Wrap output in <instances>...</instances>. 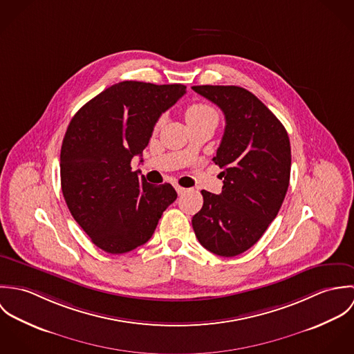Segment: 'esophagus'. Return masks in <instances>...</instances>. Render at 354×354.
<instances>
[{"mask_svg": "<svg viewBox=\"0 0 354 354\" xmlns=\"http://www.w3.org/2000/svg\"><path fill=\"white\" fill-rule=\"evenodd\" d=\"M174 188H176V191H177V194H178V195H183V194L185 192V188L180 187L178 184H174Z\"/></svg>", "mask_w": 354, "mask_h": 354, "instance_id": "34e87169", "label": "esophagus"}]
</instances>
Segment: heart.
<instances>
[{"mask_svg": "<svg viewBox=\"0 0 354 354\" xmlns=\"http://www.w3.org/2000/svg\"><path fill=\"white\" fill-rule=\"evenodd\" d=\"M211 114H216L215 110H214L211 106H208V104H205V103H195V104H191V106L187 109V111H185V118H187L188 122H192V121L201 120V118H204V117L211 115ZM162 121H163L162 118L158 120L156 128L162 124Z\"/></svg>", "mask_w": 354, "mask_h": 354, "instance_id": "heart-1", "label": "heart"}]
</instances>
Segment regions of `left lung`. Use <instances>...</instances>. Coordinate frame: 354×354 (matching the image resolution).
I'll list each match as a JSON object with an SVG mask.
<instances>
[{
    "label": "left lung",
    "instance_id": "8db88e82",
    "mask_svg": "<svg viewBox=\"0 0 354 354\" xmlns=\"http://www.w3.org/2000/svg\"><path fill=\"white\" fill-rule=\"evenodd\" d=\"M215 103L226 127L214 156L223 178L222 192L202 191V209L194 215L195 234L205 250L223 257L254 245L278 215L290 180L288 132L252 93L237 86H194Z\"/></svg>",
    "mask_w": 354,
    "mask_h": 354
}]
</instances>
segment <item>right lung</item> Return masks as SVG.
Listing matches in <instances>:
<instances>
[{"label": "right lung", "mask_w": 354, "mask_h": 354, "mask_svg": "<svg viewBox=\"0 0 354 354\" xmlns=\"http://www.w3.org/2000/svg\"><path fill=\"white\" fill-rule=\"evenodd\" d=\"M183 84L121 82L87 102L72 118L59 156L66 205L102 251L125 253L151 239L163 211L177 199L165 183L133 171L153 127L187 91Z\"/></svg>", "instance_id": "1"}]
</instances>
